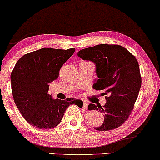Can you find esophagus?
Wrapping results in <instances>:
<instances>
[{
  "label": "esophagus",
  "mask_w": 160,
  "mask_h": 160,
  "mask_svg": "<svg viewBox=\"0 0 160 160\" xmlns=\"http://www.w3.org/2000/svg\"><path fill=\"white\" fill-rule=\"evenodd\" d=\"M82 107H83L84 109H87L88 108V103L87 102H84L83 103V106H82Z\"/></svg>",
  "instance_id": "esophagus-1"
}]
</instances>
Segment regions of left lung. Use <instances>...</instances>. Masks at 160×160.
<instances>
[{"label":"left lung","mask_w":160,"mask_h":160,"mask_svg":"<svg viewBox=\"0 0 160 160\" xmlns=\"http://www.w3.org/2000/svg\"><path fill=\"white\" fill-rule=\"evenodd\" d=\"M78 56L93 62L98 79L93 88L102 90L107 100L104 106L90 103L88 110H99L104 116L99 131L114 130L122 125L133 109L142 85L139 66L136 57L118 45H98L82 49Z\"/></svg>","instance_id":"1"}]
</instances>
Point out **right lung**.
<instances>
[{
  "instance_id": "obj_1",
  "label": "right lung",
  "mask_w": 160,
  "mask_h": 160,
  "mask_svg": "<svg viewBox=\"0 0 160 160\" xmlns=\"http://www.w3.org/2000/svg\"><path fill=\"white\" fill-rule=\"evenodd\" d=\"M74 51L44 48L24 55L15 64L10 78L13 98L32 126L43 130L54 128L69 106L82 103L69 98L53 99L48 94L49 83L58 78L61 67Z\"/></svg>"
}]
</instances>
